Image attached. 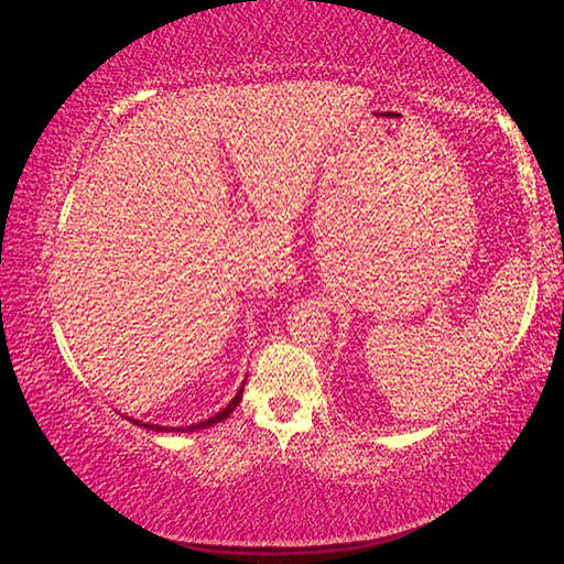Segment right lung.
Returning <instances> with one entry per match:
<instances>
[{"label": "right lung", "instance_id": "obj_1", "mask_svg": "<svg viewBox=\"0 0 564 564\" xmlns=\"http://www.w3.org/2000/svg\"><path fill=\"white\" fill-rule=\"evenodd\" d=\"M241 395H243V383H241V388H239V393H236L234 398H231V403L224 408V410H219L217 415H212V417H207V420H203V422H195V424H187V427H161V424H152V422H142V420H132V417H124V420H130L132 424H140V427H144V430H152V432H197V430H207V427H215L217 422H221V420H227L231 412L236 410V405L241 403Z\"/></svg>", "mask_w": 564, "mask_h": 564}]
</instances>
